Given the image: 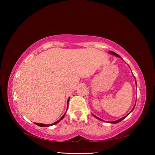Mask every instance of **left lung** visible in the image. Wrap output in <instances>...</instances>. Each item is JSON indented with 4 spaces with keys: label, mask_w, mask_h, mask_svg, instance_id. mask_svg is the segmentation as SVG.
<instances>
[{
    "label": "left lung",
    "mask_w": 155,
    "mask_h": 155,
    "mask_svg": "<svg viewBox=\"0 0 155 155\" xmlns=\"http://www.w3.org/2000/svg\"><path fill=\"white\" fill-rule=\"evenodd\" d=\"M109 53L110 54H113V55H115V56H116V57H120V56L119 55H118V54H117V53H115V52H113V51H109ZM136 84H137V82H136ZM134 107H135V106H134ZM134 107H133V110H131V112H132L133 110V109H134ZM128 114H128L127 115H126V116H125V117H123V118H120V119H118V120H115V121H113V122H110V123H114V124H115V123H119V122H120L121 120H123V119H124V118H126L127 116H128ZM93 116L95 117V118H98V120H102V121H104V120H102V119H101V118H98L97 117H96V116H95V115H94L93 114Z\"/></svg>",
    "instance_id": "8db88e82"
}]
</instances>
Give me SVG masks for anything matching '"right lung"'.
I'll list each match as a JSON object with an SVG mask.
<instances>
[{
  "label": "right lung",
  "mask_w": 155,
  "mask_h": 155,
  "mask_svg": "<svg viewBox=\"0 0 155 155\" xmlns=\"http://www.w3.org/2000/svg\"><path fill=\"white\" fill-rule=\"evenodd\" d=\"M68 101H69V98H68V101H67V106H68ZM67 108H68V107H67ZM65 114H66V113L64 114V115L63 116H62L60 119H59L58 120H57V122H55V123H52V124H42V123H35V124H36L37 125H38V126H39V127H49V126H52V125H54V124H57L58 123H59V122H60L62 118H64V117L65 116Z\"/></svg>",
  "instance_id": "1"
}]
</instances>
